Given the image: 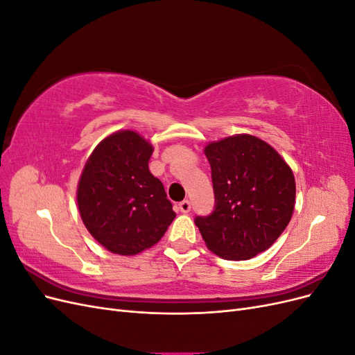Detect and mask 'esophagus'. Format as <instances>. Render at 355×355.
<instances>
[{"mask_svg": "<svg viewBox=\"0 0 355 355\" xmlns=\"http://www.w3.org/2000/svg\"><path fill=\"white\" fill-rule=\"evenodd\" d=\"M179 210H180L182 213H188V211L191 210V202H189L188 200L180 201V202H179Z\"/></svg>", "mask_w": 355, "mask_h": 355, "instance_id": "obj_1", "label": "esophagus"}]
</instances>
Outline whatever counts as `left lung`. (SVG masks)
Wrapping results in <instances>:
<instances>
[{"label": "left lung", "instance_id": "8db88e82", "mask_svg": "<svg viewBox=\"0 0 355 355\" xmlns=\"http://www.w3.org/2000/svg\"><path fill=\"white\" fill-rule=\"evenodd\" d=\"M214 210L197 216L209 250L228 261L265 252L286 230L295 210L292 168L275 149L252 135H235L204 148Z\"/></svg>", "mask_w": 355, "mask_h": 355}]
</instances>
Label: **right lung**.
I'll use <instances>...</instances> for the list:
<instances>
[{
    "label": "right lung",
    "instance_id": "1",
    "mask_svg": "<svg viewBox=\"0 0 355 355\" xmlns=\"http://www.w3.org/2000/svg\"><path fill=\"white\" fill-rule=\"evenodd\" d=\"M154 148L118 130L94 148L77 188L81 219L106 250L133 256L157 244L176 218L161 180L149 171Z\"/></svg>",
    "mask_w": 355,
    "mask_h": 355
}]
</instances>
